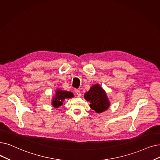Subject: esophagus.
I'll list each match as a JSON object with an SVG mask.
<instances>
[{
    "mask_svg": "<svg viewBox=\"0 0 160 160\" xmlns=\"http://www.w3.org/2000/svg\"><path fill=\"white\" fill-rule=\"evenodd\" d=\"M75 93H76V95H77L78 97H80L81 93H80V91L79 89H76V90H75Z\"/></svg>",
    "mask_w": 160,
    "mask_h": 160,
    "instance_id": "1",
    "label": "esophagus"
}]
</instances>
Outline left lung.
I'll return each instance as SVG.
<instances>
[{
    "label": "left lung",
    "instance_id": "left-lung-1",
    "mask_svg": "<svg viewBox=\"0 0 160 160\" xmlns=\"http://www.w3.org/2000/svg\"><path fill=\"white\" fill-rule=\"evenodd\" d=\"M84 98L90 102V107L97 113L108 109L110 105L108 97L102 88L99 85H93L84 95Z\"/></svg>",
    "mask_w": 160,
    "mask_h": 160
}]
</instances>
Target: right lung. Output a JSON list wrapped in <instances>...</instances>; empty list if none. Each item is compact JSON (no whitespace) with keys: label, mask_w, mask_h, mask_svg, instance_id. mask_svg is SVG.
Segmentation results:
<instances>
[{"label":"right lung","mask_w":160,"mask_h":160,"mask_svg":"<svg viewBox=\"0 0 160 160\" xmlns=\"http://www.w3.org/2000/svg\"><path fill=\"white\" fill-rule=\"evenodd\" d=\"M74 97V95L72 93L63 91L61 89H58L56 92V95L55 97H53V101H52V105L55 107L58 108L59 106H61L63 104V101L65 99L68 98H72Z\"/></svg>","instance_id":"right-lung-1"}]
</instances>
